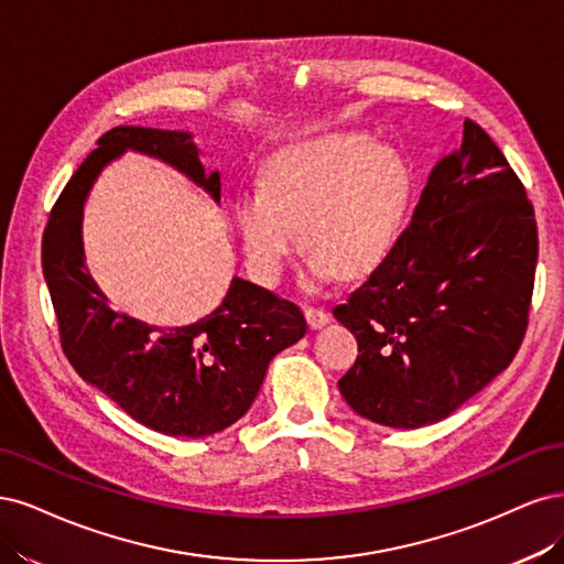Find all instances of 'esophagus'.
Masks as SVG:
<instances>
[{
    "label": "esophagus",
    "mask_w": 564,
    "mask_h": 564,
    "mask_svg": "<svg viewBox=\"0 0 564 564\" xmlns=\"http://www.w3.org/2000/svg\"><path fill=\"white\" fill-rule=\"evenodd\" d=\"M304 316H306L308 328H314V330L323 328L325 323H330V314L321 306H304Z\"/></svg>",
    "instance_id": "esophagus-1"
}]
</instances>
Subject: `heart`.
Wrapping results in <instances>:
<instances>
[{
    "mask_svg": "<svg viewBox=\"0 0 564 564\" xmlns=\"http://www.w3.org/2000/svg\"><path fill=\"white\" fill-rule=\"evenodd\" d=\"M410 194L403 156L362 133H325L288 144L262 166L260 192L229 204L250 274L281 281L297 246L308 250L304 281L316 288L337 269L360 276L387 258Z\"/></svg>",
    "mask_w": 564,
    "mask_h": 564,
    "instance_id": "1",
    "label": "heart"
}]
</instances>
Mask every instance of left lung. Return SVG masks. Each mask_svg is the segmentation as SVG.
<instances>
[{
    "label": "left lung",
    "mask_w": 564,
    "mask_h": 564,
    "mask_svg": "<svg viewBox=\"0 0 564 564\" xmlns=\"http://www.w3.org/2000/svg\"><path fill=\"white\" fill-rule=\"evenodd\" d=\"M539 236L506 156L464 121L429 175L410 227L333 316L358 341L337 387L391 429L445 420L511 366L530 314Z\"/></svg>",
    "instance_id": "8db88e82"
}]
</instances>
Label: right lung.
I'll return each mask as SVG.
<instances>
[{
	"label": "right lung",
	"instance_id": "1",
	"mask_svg": "<svg viewBox=\"0 0 564 564\" xmlns=\"http://www.w3.org/2000/svg\"><path fill=\"white\" fill-rule=\"evenodd\" d=\"M126 152L169 163L220 204V173L206 171L189 131L117 126L72 175L51 210L42 264L72 368L126 414L173 438H206L250 410L271 358L306 333L300 308L234 276L204 318L159 328L110 304L84 252V204L96 180Z\"/></svg>",
	"mask_w": 564,
	"mask_h": 564
}]
</instances>
